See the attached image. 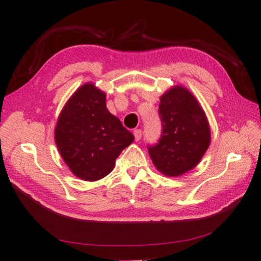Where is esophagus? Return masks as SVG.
Returning <instances> with one entry per match:
<instances>
[{
    "label": "esophagus",
    "mask_w": 261,
    "mask_h": 261,
    "mask_svg": "<svg viewBox=\"0 0 261 261\" xmlns=\"http://www.w3.org/2000/svg\"><path fill=\"white\" fill-rule=\"evenodd\" d=\"M134 135H135V139H136V141H139V140H140V138H141L142 132H141V130H140V129H137V130H135V131H134Z\"/></svg>",
    "instance_id": "34e87169"
}]
</instances>
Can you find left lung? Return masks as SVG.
Segmentation results:
<instances>
[{"mask_svg": "<svg viewBox=\"0 0 261 261\" xmlns=\"http://www.w3.org/2000/svg\"><path fill=\"white\" fill-rule=\"evenodd\" d=\"M163 131L149 147L152 164L166 176H181L200 163L211 145V126L205 111L190 90L181 85L161 96Z\"/></svg>", "mask_w": 261, "mask_h": 261, "instance_id": "left-lung-1", "label": "left lung"}]
</instances>
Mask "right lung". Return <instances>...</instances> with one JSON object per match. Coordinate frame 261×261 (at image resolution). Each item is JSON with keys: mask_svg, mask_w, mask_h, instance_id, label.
I'll use <instances>...</instances> for the list:
<instances>
[{"mask_svg": "<svg viewBox=\"0 0 261 261\" xmlns=\"http://www.w3.org/2000/svg\"><path fill=\"white\" fill-rule=\"evenodd\" d=\"M54 139L70 171L81 180L94 182L113 171L116 158L135 137L106 109L104 91L86 83L63 106Z\"/></svg>", "mask_w": 261, "mask_h": 261, "instance_id": "add662e5", "label": "right lung"}]
</instances>
